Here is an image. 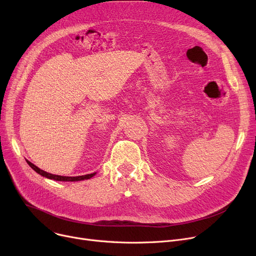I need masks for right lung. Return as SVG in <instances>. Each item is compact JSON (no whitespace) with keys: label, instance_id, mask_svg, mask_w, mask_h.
<instances>
[{"label":"right lung","instance_id":"add662e5","mask_svg":"<svg viewBox=\"0 0 256 256\" xmlns=\"http://www.w3.org/2000/svg\"><path fill=\"white\" fill-rule=\"evenodd\" d=\"M26 163L29 164V166L35 170L40 176H42L50 180H58V182H78V180H89L93 176H96V172L91 173V174H86V176H74V178H70V176H55V174H50L48 173L42 169H39L38 167H36L34 164H32L29 160H26Z\"/></svg>","mask_w":256,"mask_h":256}]
</instances>
